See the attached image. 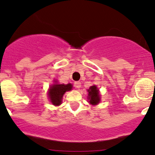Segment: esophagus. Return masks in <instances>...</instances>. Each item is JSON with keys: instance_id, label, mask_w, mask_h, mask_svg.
I'll use <instances>...</instances> for the list:
<instances>
[{"instance_id": "esophagus-1", "label": "esophagus", "mask_w": 155, "mask_h": 155, "mask_svg": "<svg viewBox=\"0 0 155 155\" xmlns=\"http://www.w3.org/2000/svg\"><path fill=\"white\" fill-rule=\"evenodd\" d=\"M74 87L77 89L80 88L81 87V82L80 81H76V82H74Z\"/></svg>"}]
</instances>
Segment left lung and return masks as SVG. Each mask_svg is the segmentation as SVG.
I'll use <instances>...</instances> for the list:
<instances>
[{"label":"left lung","instance_id":"left-lung-1","mask_svg":"<svg viewBox=\"0 0 155 155\" xmlns=\"http://www.w3.org/2000/svg\"><path fill=\"white\" fill-rule=\"evenodd\" d=\"M88 99L89 100V103L94 105L99 103L100 102V95H99L98 89L97 88L96 86H92L89 87L88 89Z\"/></svg>","mask_w":155,"mask_h":155}]
</instances>
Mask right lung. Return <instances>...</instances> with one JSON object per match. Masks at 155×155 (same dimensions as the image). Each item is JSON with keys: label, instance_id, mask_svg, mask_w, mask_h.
Returning <instances> with one entry per match:
<instances>
[{"label": "right lung", "instance_id": "obj_1", "mask_svg": "<svg viewBox=\"0 0 155 155\" xmlns=\"http://www.w3.org/2000/svg\"><path fill=\"white\" fill-rule=\"evenodd\" d=\"M72 85L71 84H53L50 88L49 97L50 101L54 105H60L62 102V97L65 92L67 91L71 90Z\"/></svg>", "mask_w": 155, "mask_h": 155}]
</instances>
